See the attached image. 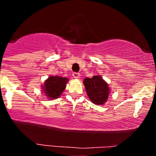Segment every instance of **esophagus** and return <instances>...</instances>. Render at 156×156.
<instances>
[{
  "instance_id": "obj_1",
  "label": "esophagus",
  "mask_w": 156,
  "mask_h": 156,
  "mask_svg": "<svg viewBox=\"0 0 156 156\" xmlns=\"http://www.w3.org/2000/svg\"><path fill=\"white\" fill-rule=\"evenodd\" d=\"M73 76L75 78H80V73H73Z\"/></svg>"
}]
</instances>
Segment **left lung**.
Wrapping results in <instances>:
<instances>
[{"instance_id": "left-lung-1", "label": "left lung", "mask_w": 156, "mask_h": 156, "mask_svg": "<svg viewBox=\"0 0 156 156\" xmlns=\"http://www.w3.org/2000/svg\"><path fill=\"white\" fill-rule=\"evenodd\" d=\"M83 84L87 95L94 104L101 105L108 100L110 88L108 84L101 76H94L92 78H86Z\"/></svg>"}]
</instances>
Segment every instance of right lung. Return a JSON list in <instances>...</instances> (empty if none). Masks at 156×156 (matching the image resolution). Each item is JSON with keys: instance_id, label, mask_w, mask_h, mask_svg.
<instances>
[{"instance_id": "1", "label": "right lung", "mask_w": 156, "mask_h": 156, "mask_svg": "<svg viewBox=\"0 0 156 156\" xmlns=\"http://www.w3.org/2000/svg\"><path fill=\"white\" fill-rule=\"evenodd\" d=\"M67 78L60 76H51L44 81L42 86V91L45 94L48 99L53 100L59 98L66 88L68 82Z\"/></svg>"}]
</instances>
